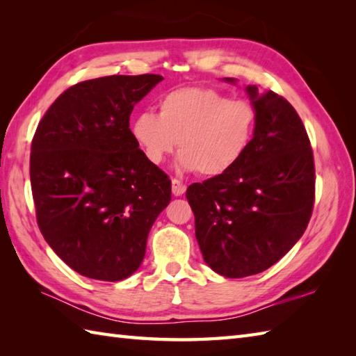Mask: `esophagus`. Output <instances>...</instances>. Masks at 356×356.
<instances>
[{
    "label": "esophagus",
    "mask_w": 356,
    "mask_h": 356,
    "mask_svg": "<svg viewBox=\"0 0 356 356\" xmlns=\"http://www.w3.org/2000/svg\"><path fill=\"white\" fill-rule=\"evenodd\" d=\"M171 186H172V194L176 195V197H179V195H182L186 191V186L177 179L171 180Z\"/></svg>",
    "instance_id": "1"
}]
</instances>
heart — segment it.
Returning a JSON list of instances; mask_svg holds the SVG:
<instances>
[{"label": "heart", "mask_w": 356, "mask_h": 356, "mask_svg": "<svg viewBox=\"0 0 356 356\" xmlns=\"http://www.w3.org/2000/svg\"><path fill=\"white\" fill-rule=\"evenodd\" d=\"M255 108L209 87L171 90L159 101V115L140 113L131 124L133 139L148 162L159 165L179 143L177 165L218 177L236 166L251 145Z\"/></svg>", "instance_id": "1"}]
</instances>
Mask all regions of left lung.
Listing matches in <instances>:
<instances>
[{
  "mask_svg": "<svg viewBox=\"0 0 356 356\" xmlns=\"http://www.w3.org/2000/svg\"><path fill=\"white\" fill-rule=\"evenodd\" d=\"M245 90L257 115L251 145L231 171L186 190L203 260L228 278L260 274L289 252L315 200L314 154L297 111L270 90Z\"/></svg>",
  "mask_w": 356,
  "mask_h": 356,
  "instance_id": "obj_1",
  "label": "left lung"
}]
</instances>
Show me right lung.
Listing matches in <instances>:
<instances>
[{"label": "right lung", "instance_id": "add662e5", "mask_svg": "<svg viewBox=\"0 0 356 356\" xmlns=\"http://www.w3.org/2000/svg\"><path fill=\"white\" fill-rule=\"evenodd\" d=\"M161 74H113L67 88L32 140L38 226L78 274L119 282L139 269L171 180L133 139L130 115Z\"/></svg>", "mask_w": 356, "mask_h": 356}]
</instances>
